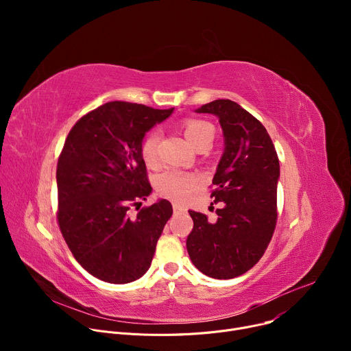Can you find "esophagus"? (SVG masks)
<instances>
[{
	"label": "esophagus",
	"instance_id": "esophagus-1",
	"mask_svg": "<svg viewBox=\"0 0 351 351\" xmlns=\"http://www.w3.org/2000/svg\"><path fill=\"white\" fill-rule=\"evenodd\" d=\"M186 213V208L178 206V204H173V214L175 215H180V214H184Z\"/></svg>",
	"mask_w": 351,
	"mask_h": 351
}]
</instances>
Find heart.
<instances>
[{"mask_svg": "<svg viewBox=\"0 0 351 351\" xmlns=\"http://www.w3.org/2000/svg\"><path fill=\"white\" fill-rule=\"evenodd\" d=\"M183 132L186 138L195 148L203 144L211 145L215 137L213 125L202 119H186L183 123ZM158 143L160 134L157 132L148 133L141 143L140 153L147 167H156L158 164ZM198 182L199 179L194 173L168 169L157 178L156 187L161 197L168 198L176 204H183L190 198Z\"/></svg>", "mask_w": 351, "mask_h": 351, "instance_id": "b5f03b06", "label": "heart"}]
</instances>
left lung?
Returning <instances> with one entry per match:
<instances>
[{"mask_svg":"<svg viewBox=\"0 0 351 351\" xmlns=\"http://www.w3.org/2000/svg\"><path fill=\"white\" fill-rule=\"evenodd\" d=\"M197 112L218 117L225 152L213 179L217 222L189 211L193 230L186 247L194 267L215 279L252 269L275 232L279 160L263 123L230 99H215Z\"/></svg>","mask_w":351,"mask_h":351,"instance_id":"1","label":"left lung"}]
</instances>
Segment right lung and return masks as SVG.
Returning a JSON list of instances; mask_svg holds the SVG:
<instances>
[{
  "label": "right lung",
  "instance_id": "obj_1",
  "mask_svg": "<svg viewBox=\"0 0 351 351\" xmlns=\"http://www.w3.org/2000/svg\"><path fill=\"white\" fill-rule=\"evenodd\" d=\"M172 111L111 101L83 115L65 140L57 221L76 261L99 280L129 283L152 265L172 206L160 199L134 218L130 208L152 193L140 153L144 134Z\"/></svg>",
  "mask_w": 351,
  "mask_h": 351
}]
</instances>
